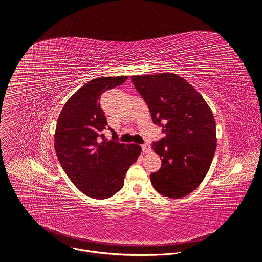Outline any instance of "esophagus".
<instances>
[{
    "mask_svg": "<svg viewBox=\"0 0 262 262\" xmlns=\"http://www.w3.org/2000/svg\"><path fill=\"white\" fill-rule=\"evenodd\" d=\"M142 150H143V152H148V151H150V146H149V144H147V143H145V144H143L142 146Z\"/></svg>",
    "mask_w": 262,
    "mask_h": 262,
    "instance_id": "esophagus-1",
    "label": "esophagus"
}]
</instances>
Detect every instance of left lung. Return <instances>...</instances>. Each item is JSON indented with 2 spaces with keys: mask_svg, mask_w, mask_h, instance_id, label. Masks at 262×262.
I'll list each match as a JSON object with an SVG mask.
<instances>
[{
  "mask_svg": "<svg viewBox=\"0 0 262 262\" xmlns=\"http://www.w3.org/2000/svg\"><path fill=\"white\" fill-rule=\"evenodd\" d=\"M155 124L166 137L152 143L162 159L150 174L157 192L178 199L192 193L206 176L216 148L215 121L202 95L172 72L133 76Z\"/></svg>",
  "mask_w": 262,
  "mask_h": 262,
  "instance_id": "left-lung-1",
  "label": "left lung"
}]
</instances>
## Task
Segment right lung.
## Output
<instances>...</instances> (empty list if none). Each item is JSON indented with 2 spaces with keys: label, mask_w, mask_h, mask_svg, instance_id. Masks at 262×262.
I'll return each mask as SVG.
<instances>
[{
  "label": "right lung",
  "mask_w": 262,
  "mask_h": 262,
  "mask_svg": "<svg viewBox=\"0 0 262 262\" xmlns=\"http://www.w3.org/2000/svg\"><path fill=\"white\" fill-rule=\"evenodd\" d=\"M127 77L93 79L64 104L57 121L55 150L71 182L85 195L106 199L119 192L129 167L141 154V146L123 144L104 137L107 122L100 107V95L122 85Z\"/></svg>",
  "instance_id": "add662e5"
}]
</instances>
